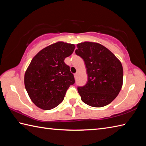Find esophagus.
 Here are the masks:
<instances>
[{
    "instance_id": "obj_1",
    "label": "esophagus",
    "mask_w": 146,
    "mask_h": 146,
    "mask_svg": "<svg viewBox=\"0 0 146 146\" xmlns=\"http://www.w3.org/2000/svg\"><path fill=\"white\" fill-rule=\"evenodd\" d=\"M77 76H78V73H76L74 74V76H75V79H76Z\"/></svg>"
}]
</instances>
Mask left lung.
Here are the masks:
<instances>
[{"label":"left lung","mask_w":146,"mask_h":146,"mask_svg":"<svg viewBox=\"0 0 146 146\" xmlns=\"http://www.w3.org/2000/svg\"><path fill=\"white\" fill-rule=\"evenodd\" d=\"M76 46L75 53L84 60L88 77L85 85L78 87L82 100L91 107L106 106L122 88V63L109 49L99 43L86 41Z\"/></svg>","instance_id":"8db88e82"}]
</instances>
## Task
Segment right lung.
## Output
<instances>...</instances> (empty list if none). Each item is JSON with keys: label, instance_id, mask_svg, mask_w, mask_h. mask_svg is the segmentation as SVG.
<instances>
[{"label": "right lung", "instance_id": "right-lung-1", "mask_svg": "<svg viewBox=\"0 0 146 146\" xmlns=\"http://www.w3.org/2000/svg\"><path fill=\"white\" fill-rule=\"evenodd\" d=\"M75 46L58 41L42 49L31 61L24 75V85L31 100L43 110L61 104L75 78L64 59Z\"/></svg>", "mask_w": 146, "mask_h": 146}]
</instances>
